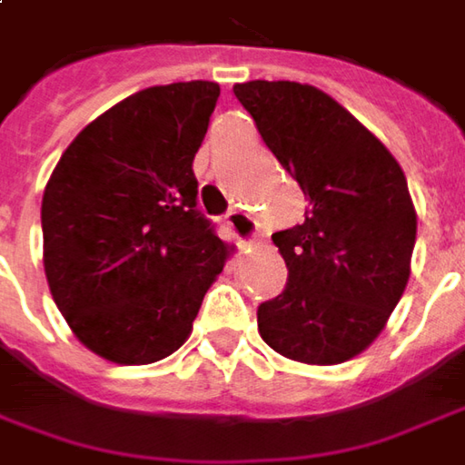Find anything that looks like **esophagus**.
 I'll list each match as a JSON object with an SVG mask.
<instances>
[{
	"label": "esophagus",
	"mask_w": 465,
	"mask_h": 465,
	"mask_svg": "<svg viewBox=\"0 0 465 465\" xmlns=\"http://www.w3.org/2000/svg\"><path fill=\"white\" fill-rule=\"evenodd\" d=\"M226 223H229V229H232L233 236L239 239L242 247H247V244L254 242V236H257V221L249 216V213L233 208V211L226 213Z\"/></svg>",
	"instance_id": "esophagus-1"
}]
</instances>
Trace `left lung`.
<instances>
[{
    "instance_id": "8db88e82",
    "label": "left lung",
    "mask_w": 465,
    "mask_h": 465,
    "mask_svg": "<svg viewBox=\"0 0 465 465\" xmlns=\"http://www.w3.org/2000/svg\"><path fill=\"white\" fill-rule=\"evenodd\" d=\"M233 94L309 198L303 223L272 233L288 282L260 303V334L291 361H350L381 334L407 288L417 239L407 177L322 89L254 79Z\"/></svg>"
}]
</instances>
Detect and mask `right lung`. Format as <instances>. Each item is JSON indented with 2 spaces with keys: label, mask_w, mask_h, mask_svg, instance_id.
I'll use <instances>...</instances> for the list:
<instances>
[{
  "label": "right lung",
  "mask_w": 465,
  "mask_h": 465,
  "mask_svg": "<svg viewBox=\"0 0 465 465\" xmlns=\"http://www.w3.org/2000/svg\"><path fill=\"white\" fill-rule=\"evenodd\" d=\"M216 82L141 89L69 143L45 184L43 264L76 340L121 365L180 350L229 247L198 211L193 159Z\"/></svg>",
  "instance_id": "right-lung-1"
}]
</instances>
